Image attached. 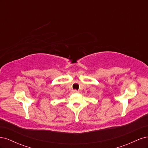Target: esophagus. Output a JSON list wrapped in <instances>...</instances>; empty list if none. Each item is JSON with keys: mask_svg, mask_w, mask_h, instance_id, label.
Listing matches in <instances>:
<instances>
[{"mask_svg": "<svg viewBox=\"0 0 148 148\" xmlns=\"http://www.w3.org/2000/svg\"><path fill=\"white\" fill-rule=\"evenodd\" d=\"M72 92H73V93H78V91L77 90H73V91H72Z\"/></svg>", "mask_w": 148, "mask_h": 148, "instance_id": "1", "label": "esophagus"}]
</instances>
